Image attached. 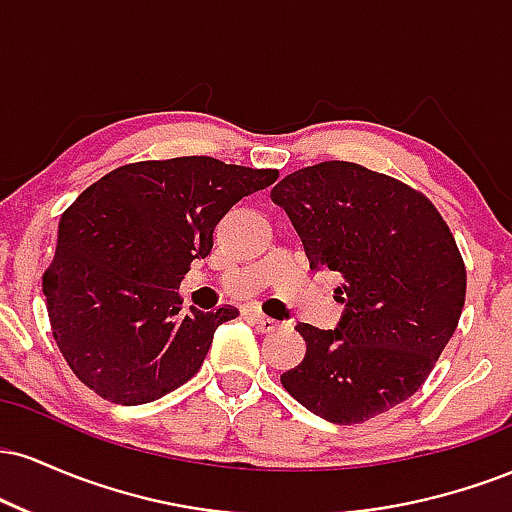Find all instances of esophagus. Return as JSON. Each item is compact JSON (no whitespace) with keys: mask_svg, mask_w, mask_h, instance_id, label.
I'll list each match as a JSON object with an SVG mask.
<instances>
[{"mask_svg":"<svg viewBox=\"0 0 512 512\" xmlns=\"http://www.w3.org/2000/svg\"><path fill=\"white\" fill-rule=\"evenodd\" d=\"M250 320H252V325H255L260 332H274L276 327H279V322H276L274 317H267L262 313H250Z\"/></svg>","mask_w":512,"mask_h":512,"instance_id":"esophagus-1","label":"esophagus"}]
</instances>
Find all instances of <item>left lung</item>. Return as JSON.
Returning a JSON list of instances; mask_svg holds the SVG:
<instances>
[{
  "label": "left lung",
  "mask_w": 512,
  "mask_h": 512,
  "mask_svg": "<svg viewBox=\"0 0 512 512\" xmlns=\"http://www.w3.org/2000/svg\"><path fill=\"white\" fill-rule=\"evenodd\" d=\"M272 202L289 214L310 269L344 279L334 330L296 325L305 358L286 392L332 424H363L414 395L460 322L467 272L431 199L358 163L286 175Z\"/></svg>",
  "instance_id": "obj_1"
}]
</instances>
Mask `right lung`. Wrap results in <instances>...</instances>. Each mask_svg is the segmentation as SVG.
I'll use <instances>...</instances> for the list:
<instances>
[{"label": "right lung", "mask_w": 512, "mask_h": 512, "mask_svg": "<svg viewBox=\"0 0 512 512\" xmlns=\"http://www.w3.org/2000/svg\"><path fill=\"white\" fill-rule=\"evenodd\" d=\"M276 178L272 168L180 156L127 163L76 197L43 293L52 337L88 390L134 407L202 368L216 327L238 310L182 313L180 281L209 255L228 209Z\"/></svg>", "instance_id": "obj_1"}]
</instances>
